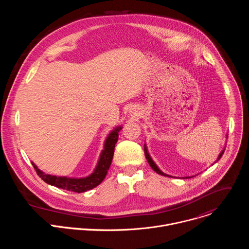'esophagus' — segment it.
Instances as JSON below:
<instances>
[{
  "instance_id": "obj_1",
  "label": "esophagus",
  "mask_w": 249,
  "mask_h": 249,
  "mask_svg": "<svg viewBox=\"0 0 249 249\" xmlns=\"http://www.w3.org/2000/svg\"><path fill=\"white\" fill-rule=\"evenodd\" d=\"M129 115H130L131 117H136V116H138V111H137V109H136L135 107H131V108L129 109Z\"/></svg>"
}]
</instances>
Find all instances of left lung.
Segmentation results:
<instances>
[{"instance_id":"1","label":"left lung","mask_w":249,"mask_h":249,"mask_svg":"<svg viewBox=\"0 0 249 249\" xmlns=\"http://www.w3.org/2000/svg\"><path fill=\"white\" fill-rule=\"evenodd\" d=\"M227 138H228V135H227ZM144 151H145V156H146V159H147V160H148V162H149V164L151 165V167L157 172V173H159V174H160V175H163V176H167V177H175V176H171V175H169V174H166V173H164V172H162L160 168H159V166L157 165V163L153 160V159H152V157H151V155H150V153H149V151H148V148H147V145L145 144V147H144ZM224 152H225V148H224V150L220 153V155H219V157H218V159H217V160L215 161V163L222 158V156H223V154H224ZM214 164V163H213ZM212 164V165H213ZM196 175H198V174H196ZM196 175H192V176H186V177H182V179H186V178H191V177H194V176H196ZM177 178H178V177H177ZM179 178H181V177H179Z\"/></svg>"}]
</instances>
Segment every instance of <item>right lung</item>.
<instances>
[{"label": "right lung", "mask_w": 249, "mask_h": 249, "mask_svg": "<svg viewBox=\"0 0 249 249\" xmlns=\"http://www.w3.org/2000/svg\"><path fill=\"white\" fill-rule=\"evenodd\" d=\"M122 125L116 126L115 128H113V130L110 131L107 137H106L103 144V150L99 155L97 163L93 171L88 176L68 177L51 175L40 170L33 161H31V163L35 170H36V173L39 175L40 178L47 184L68 191H74L77 193L86 192L99 185L105 178L113 159L115 144L118 141V133L120 132V130H122Z\"/></svg>", "instance_id": "right-lung-1"}]
</instances>
